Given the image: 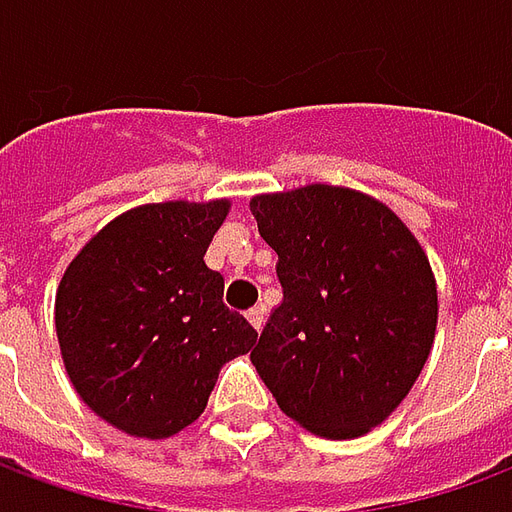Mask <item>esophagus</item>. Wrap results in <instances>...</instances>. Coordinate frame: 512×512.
Wrapping results in <instances>:
<instances>
[{"label":"esophagus","mask_w":512,"mask_h":512,"mask_svg":"<svg viewBox=\"0 0 512 512\" xmlns=\"http://www.w3.org/2000/svg\"><path fill=\"white\" fill-rule=\"evenodd\" d=\"M246 321L252 323L257 332H260V329H263V321H266V310H263V307H252V310L246 312Z\"/></svg>","instance_id":"esophagus-1"}]
</instances>
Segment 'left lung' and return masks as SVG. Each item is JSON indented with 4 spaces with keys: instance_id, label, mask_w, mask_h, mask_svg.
<instances>
[{
    "instance_id": "8db88e82",
    "label": "left lung",
    "mask_w": 512,
    "mask_h": 512,
    "mask_svg": "<svg viewBox=\"0 0 512 512\" xmlns=\"http://www.w3.org/2000/svg\"><path fill=\"white\" fill-rule=\"evenodd\" d=\"M249 211L285 290L252 365L301 428L359 439L428 362L439 323L428 255L389 205L348 186L255 194Z\"/></svg>"
}]
</instances>
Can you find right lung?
<instances>
[{
    "mask_svg": "<svg viewBox=\"0 0 512 512\" xmlns=\"http://www.w3.org/2000/svg\"><path fill=\"white\" fill-rule=\"evenodd\" d=\"M233 202H147L76 252L54 301L65 373L95 414L136 439H169L200 417L224 362L257 332L224 307L205 252Z\"/></svg>",
    "mask_w": 512,
    "mask_h": 512,
    "instance_id": "obj_1",
    "label": "right lung"
}]
</instances>
